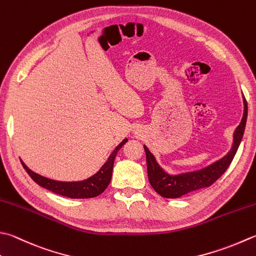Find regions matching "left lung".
Listing matches in <instances>:
<instances>
[{"label":"left lung","mask_w":256,"mask_h":256,"mask_svg":"<svg viewBox=\"0 0 256 256\" xmlns=\"http://www.w3.org/2000/svg\"><path fill=\"white\" fill-rule=\"evenodd\" d=\"M248 118V103L244 98V113L238 126L234 132L233 146L224 158L214 162L208 166L204 168L200 171L183 173L178 175H170L164 172V170L155 161L153 154L148 151L146 146H144L145 154H146V165H148V176L150 184L161 196L166 198H178L183 195L191 193L198 190L208 188L221 178L223 173L226 171L230 164L232 163L234 155L236 154L238 145L242 141L245 124Z\"/></svg>","instance_id":"obj_1"}]
</instances>
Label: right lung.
<instances>
[{"instance_id": "obj_1", "label": "right lung", "mask_w": 256, "mask_h": 256, "mask_svg": "<svg viewBox=\"0 0 256 256\" xmlns=\"http://www.w3.org/2000/svg\"><path fill=\"white\" fill-rule=\"evenodd\" d=\"M126 142H128V138H125L118 145L116 148H115L112 154L108 156V161L105 162V164L101 168H100V171L96 174H94L93 176L80 182L54 181V180H50L48 178L42 176V175L34 173L22 161L21 163L23 165V168H25V171L28 172V174L31 176L33 181L35 183H38L40 186L48 190V191L56 193L58 195H62V196H66L71 198H95L101 193H103L104 190L108 188V185L110 184V182H111L115 156H116L118 150L121 148Z\"/></svg>"}]
</instances>
